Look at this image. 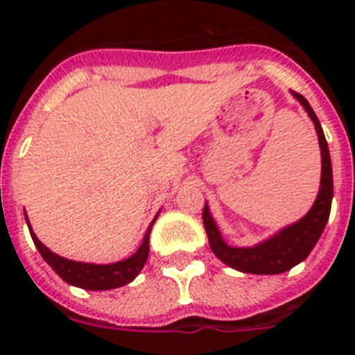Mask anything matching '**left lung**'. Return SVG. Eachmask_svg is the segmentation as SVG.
Returning a JSON list of instances; mask_svg holds the SVG:
<instances>
[{
	"mask_svg": "<svg viewBox=\"0 0 355 355\" xmlns=\"http://www.w3.org/2000/svg\"><path fill=\"white\" fill-rule=\"evenodd\" d=\"M300 105L307 112V115L315 122L316 135H318L320 150H322V180H320V192L316 196L315 205L307 211L304 218L288 225L283 231H279L272 238L265 240L259 245L254 247H231L220 236V231L215 225V220L209 215L208 205L202 209V222H205L206 234H208L209 247L216 258L227 266L240 270L243 274H283L295 265L309 256L313 247L316 245L318 238L324 233V227L331 215L332 202V167L331 156H329L327 140L316 114L311 105L304 99V96L293 92Z\"/></svg>",
	"mask_w": 355,
	"mask_h": 355,
	"instance_id": "8db88e82",
	"label": "left lung"
}]
</instances>
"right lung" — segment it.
Returning <instances> with one entry per match:
<instances>
[{
  "instance_id": "add662e5",
  "label": "right lung",
  "mask_w": 355,
  "mask_h": 355,
  "mask_svg": "<svg viewBox=\"0 0 355 355\" xmlns=\"http://www.w3.org/2000/svg\"><path fill=\"white\" fill-rule=\"evenodd\" d=\"M155 220L150 222L149 229L146 231V236H144L142 245L139 247V250H137L133 256H130V258L124 259V261L112 263V265H92V263L71 261V259H65L62 258V256H58V254L51 252V250L35 236V233L31 231V225L30 222H28L26 216L31 240H33L35 247L39 249L44 261L48 263L53 270L64 279L65 283L72 284V286L83 288V290L94 291L121 288L124 286V284L131 283V281L140 274V270H142L144 265H146L147 261V256H149V234Z\"/></svg>"
}]
</instances>
